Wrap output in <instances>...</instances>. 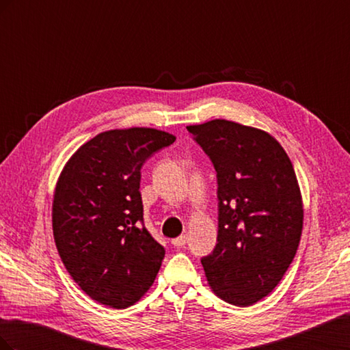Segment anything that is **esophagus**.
Returning <instances> with one entry per match:
<instances>
[{
  "mask_svg": "<svg viewBox=\"0 0 350 350\" xmlns=\"http://www.w3.org/2000/svg\"><path fill=\"white\" fill-rule=\"evenodd\" d=\"M185 243H187V237H185V235H181V237H178V238L172 239V245L176 247V248L185 247Z\"/></svg>",
  "mask_w": 350,
  "mask_h": 350,
  "instance_id": "34e87169",
  "label": "esophagus"
}]
</instances>
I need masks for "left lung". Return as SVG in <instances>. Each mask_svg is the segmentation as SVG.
I'll use <instances>...</instances> for the list:
<instances>
[{"label":"left lung","mask_w":350,"mask_h":350,"mask_svg":"<svg viewBox=\"0 0 350 350\" xmlns=\"http://www.w3.org/2000/svg\"><path fill=\"white\" fill-rule=\"evenodd\" d=\"M217 176V243L201 258L213 292L250 306L282 280L298 250L304 208L289 156L269 133L234 121L187 126Z\"/></svg>","instance_id":"8db88e82"}]
</instances>
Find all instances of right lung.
Here are the masks:
<instances>
[{
	"mask_svg": "<svg viewBox=\"0 0 350 350\" xmlns=\"http://www.w3.org/2000/svg\"><path fill=\"white\" fill-rule=\"evenodd\" d=\"M175 135L154 129L111 130L84 143L62 169L52 203L55 245L72 280L111 308L150 289L165 248L143 224L142 166Z\"/></svg>",
	"mask_w": 350,
	"mask_h": 350,
	"instance_id": "1",
	"label": "right lung"
}]
</instances>
